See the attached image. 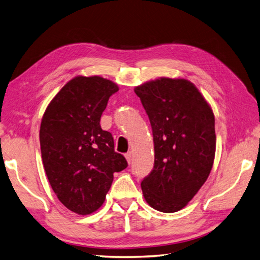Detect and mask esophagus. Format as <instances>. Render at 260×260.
I'll list each match as a JSON object with an SVG mask.
<instances>
[{"instance_id":"1","label":"esophagus","mask_w":260,"mask_h":260,"mask_svg":"<svg viewBox=\"0 0 260 260\" xmlns=\"http://www.w3.org/2000/svg\"><path fill=\"white\" fill-rule=\"evenodd\" d=\"M125 157H126V160H127V162H128V164H131V162H132V160H133V155H132V152L129 151V152H127V154H125Z\"/></svg>"}]
</instances>
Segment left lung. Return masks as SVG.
Instances as JSON below:
<instances>
[{
    "mask_svg": "<svg viewBox=\"0 0 260 260\" xmlns=\"http://www.w3.org/2000/svg\"><path fill=\"white\" fill-rule=\"evenodd\" d=\"M149 117L154 169L142 181L152 209L174 213L191 201L208 179L216 147L209 103L185 79L160 78L134 89Z\"/></svg>",
    "mask_w": 260,
    "mask_h": 260,
    "instance_id": "left-lung-1",
    "label": "left lung"
}]
</instances>
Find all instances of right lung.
<instances>
[{"label":"right lung","mask_w":260,"mask_h":260,"mask_svg":"<svg viewBox=\"0 0 260 260\" xmlns=\"http://www.w3.org/2000/svg\"><path fill=\"white\" fill-rule=\"evenodd\" d=\"M118 86L102 77L78 76L67 83L46 109L39 131L46 175L57 198L80 215L104 202L113 174L127 161L114 150L110 132L100 119Z\"/></svg>","instance_id":"obj_1"}]
</instances>
